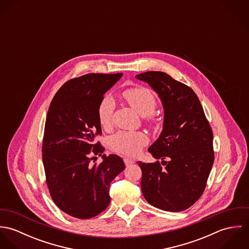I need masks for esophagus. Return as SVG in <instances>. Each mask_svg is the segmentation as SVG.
I'll use <instances>...</instances> for the list:
<instances>
[{
  "instance_id": "1",
  "label": "esophagus",
  "mask_w": 249,
  "mask_h": 249,
  "mask_svg": "<svg viewBox=\"0 0 249 249\" xmlns=\"http://www.w3.org/2000/svg\"><path fill=\"white\" fill-rule=\"evenodd\" d=\"M124 164H125V166H130L131 164L134 163V161H133L132 159H130V158H124Z\"/></svg>"
}]
</instances>
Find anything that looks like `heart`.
I'll list each match as a JSON object with an SVG mask.
<instances>
[{
    "instance_id": "obj_1",
    "label": "heart",
    "mask_w": 249,
    "mask_h": 249,
    "mask_svg": "<svg viewBox=\"0 0 249 249\" xmlns=\"http://www.w3.org/2000/svg\"><path fill=\"white\" fill-rule=\"evenodd\" d=\"M123 97L140 115L146 117L149 121L153 119L152 113L155 111L157 102L149 89L144 87L131 88L125 90ZM114 110L113 98L109 95L104 97L98 107V118L103 127L108 128L112 124ZM147 142V136L140 131H119L110 139V144L115 151L128 156L138 155Z\"/></svg>"
}]
</instances>
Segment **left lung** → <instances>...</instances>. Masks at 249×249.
I'll return each instance as SVG.
<instances>
[{
	"mask_svg": "<svg viewBox=\"0 0 249 249\" xmlns=\"http://www.w3.org/2000/svg\"><path fill=\"white\" fill-rule=\"evenodd\" d=\"M159 96L163 130L148 151L162 162H138L145 200L169 212L191 207L204 192L213 163V131L196 93L163 71L136 75Z\"/></svg>",
	"mask_w": 249,
	"mask_h": 249,
	"instance_id": "obj_1",
	"label": "left lung"
}]
</instances>
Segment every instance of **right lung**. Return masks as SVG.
<instances>
[{
    "mask_svg": "<svg viewBox=\"0 0 249 249\" xmlns=\"http://www.w3.org/2000/svg\"><path fill=\"white\" fill-rule=\"evenodd\" d=\"M123 73H87L65 82L53 97L42 144L46 181L55 205L76 218H90L110 203L111 181L124 170L123 159L103 154L98 107ZM95 155L103 162L95 164ZM94 161H93L92 160Z\"/></svg>",
    "mask_w": 249,
    "mask_h": 249,
    "instance_id": "right-lung-1",
    "label": "right lung"
}]
</instances>
